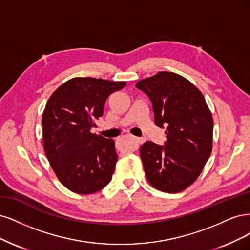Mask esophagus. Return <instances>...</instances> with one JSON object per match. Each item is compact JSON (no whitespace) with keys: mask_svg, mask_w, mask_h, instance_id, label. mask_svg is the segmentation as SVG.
Listing matches in <instances>:
<instances>
[{"mask_svg":"<svg viewBox=\"0 0 250 250\" xmlns=\"http://www.w3.org/2000/svg\"><path fill=\"white\" fill-rule=\"evenodd\" d=\"M132 138L135 140L136 143H138V144H142L144 142V139L143 138H139V137H132Z\"/></svg>","mask_w":250,"mask_h":250,"instance_id":"1","label":"esophagus"}]
</instances>
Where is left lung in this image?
Here are the masks:
<instances>
[{"label":"left lung","instance_id":"8db88e82","mask_svg":"<svg viewBox=\"0 0 250 250\" xmlns=\"http://www.w3.org/2000/svg\"><path fill=\"white\" fill-rule=\"evenodd\" d=\"M152 104L155 125L166 127L164 146L147 141L140 147L152 187L178 193L194 183L212 152L213 118L206 100L184 77L160 71L136 84Z\"/></svg>","mask_w":250,"mask_h":250}]
</instances>
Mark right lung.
I'll list each match as a JSON object with an SVG mask.
<instances>
[{
  "mask_svg": "<svg viewBox=\"0 0 250 250\" xmlns=\"http://www.w3.org/2000/svg\"><path fill=\"white\" fill-rule=\"evenodd\" d=\"M126 85L95 78H74L57 88L42 114L43 146L59 181L78 194L110 183L117 162L115 142L92 134L108 96Z\"/></svg>",
  "mask_w": 250,
  "mask_h": 250,
  "instance_id": "right-lung-1",
  "label": "right lung"
}]
</instances>
